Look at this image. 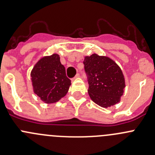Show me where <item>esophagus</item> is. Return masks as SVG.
Instances as JSON below:
<instances>
[{
    "instance_id": "esophagus-1",
    "label": "esophagus",
    "mask_w": 155,
    "mask_h": 155,
    "mask_svg": "<svg viewBox=\"0 0 155 155\" xmlns=\"http://www.w3.org/2000/svg\"><path fill=\"white\" fill-rule=\"evenodd\" d=\"M79 77V73H77V74L75 76V77L73 79V80H74V79H78Z\"/></svg>"
}]
</instances>
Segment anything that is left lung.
<instances>
[{"label":"left lung","instance_id":"obj_1","mask_svg":"<svg viewBox=\"0 0 155 155\" xmlns=\"http://www.w3.org/2000/svg\"><path fill=\"white\" fill-rule=\"evenodd\" d=\"M91 99L100 107L108 108L120 102L125 80L121 68L107 56L93 54L83 61Z\"/></svg>","mask_w":155,"mask_h":155}]
</instances>
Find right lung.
Returning <instances> with one entry per match:
<instances>
[{
	"label": "right lung",
	"mask_w": 155,
	"mask_h": 155,
	"mask_svg": "<svg viewBox=\"0 0 155 155\" xmlns=\"http://www.w3.org/2000/svg\"><path fill=\"white\" fill-rule=\"evenodd\" d=\"M31 76L34 94L46 104L58 102L67 94L71 85L58 54L40 58L31 70Z\"/></svg>",
	"instance_id": "add662e5"
}]
</instances>
